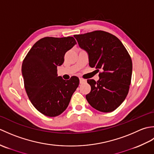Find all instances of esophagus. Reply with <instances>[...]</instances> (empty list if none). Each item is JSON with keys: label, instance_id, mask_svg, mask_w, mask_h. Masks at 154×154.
<instances>
[{"label": "esophagus", "instance_id": "esophagus-1", "mask_svg": "<svg viewBox=\"0 0 154 154\" xmlns=\"http://www.w3.org/2000/svg\"><path fill=\"white\" fill-rule=\"evenodd\" d=\"M79 81H80V83L82 84V83L85 82L86 80H85V79H81V78H79Z\"/></svg>", "mask_w": 154, "mask_h": 154}]
</instances>
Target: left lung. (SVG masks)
I'll list each match as a JSON object with an SVG mask.
<instances>
[{"label": "left lung", "mask_w": 154, "mask_h": 154, "mask_svg": "<svg viewBox=\"0 0 154 154\" xmlns=\"http://www.w3.org/2000/svg\"><path fill=\"white\" fill-rule=\"evenodd\" d=\"M79 47L87 51L91 67L102 70L99 79H88L91 90L86 95L90 105L103 112L116 110L128 93L132 62L122 42L104 31L74 35Z\"/></svg>", "instance_id": "1"}]
</instances>
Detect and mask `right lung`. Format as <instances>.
Returning a JSON list of instances; mask_svg holds the SVG:
<instances>
[{
    "label": "right lung",
    "mask_w": 154,
    "mask_h": 154,
    "mask_svg": "<svg viewBox=\"0 0 154 154\" xmlns=\"http://www.w3.org/2000/svg\"><path fill=\"white\" fill-rule=\"evenodd\" d=\"M77 44L73 37H45L29 51L23 61L22 74L29 99L39 112L50 117L60 115L67 109L79 86L76 76L64 80L57 75V66L64 55Z\"/></svg>",
    "instance_id": "right-lung-1"
}]
</instances>
